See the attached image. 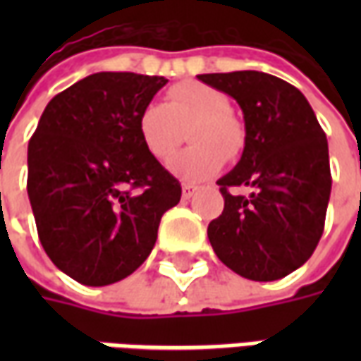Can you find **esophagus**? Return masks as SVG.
<instances>
[{"instance_id": "esophagus-1", "label": "esophagus", "mask_w": 361, "mask_h": 361, "mask_svg": "<svg viewBox=\"0 0 361 361\" xmlns=\"http://www.w3.org/2000/svg\"><path fill=\"white\" fill-rule=\"evenodd\" d=\"M181 191H183V197H185V199H191L193 193L197 191V188L195 185H191V183H183V185H181Z\"/></svg>"}]
</instances>
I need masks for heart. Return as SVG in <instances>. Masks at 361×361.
<instances>
[{
	"label": "heart",
	"instance_id": "heart-1",
	"mask_svg": "<svg viewBox=\"0 0 361 361\" xmlns=\"http://www.w3.org/2000/svg\"><path fill=\"white\" fill-rule=\"evenodd\" d=\"M189 129L195 145L172 158L170 170L185 181H203L219 172L226 157H235L243 145V131L230 114L224 92L204 82H180L168 90V104L149 102L137 119V131L150 157L166 162L181 141V127Z\"/></svg>",
	"mask_w": 361,
	"mask_h": 361
}]
</instances>
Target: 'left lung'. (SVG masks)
Segmentation results:
<instances>
[{
  "label": "left lung",
  "mask_w": 361,
  "mask_h": 361,
  "mask_svg": "<svg viewBox=\"0 0 361 361\" xmlns=\"http://www.w3.org/2000/svg\"><path fill=\"white\" fill-rule=\"evenodd\" d=\"M240 104L245 121L242 158L216 183L224 211L209 224L216 257L240 276L271 282L286 276L317 247L331 166L325 131L300 90L261 71L197 77ZM247 185L250 197L227 189Z\"/></svg>",
  "instance_id": "obj_1"
}]
</instances>
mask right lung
Returning <instances> with one entry per match:
<instances>
[{"mask_svg":"<svg viewBox=\"0 0 361 361\" xmlns=\"http://www.w3.org/2000/svg\"><path fill=\"white\" fill-rule=\"evenodd\" d=\"M168 79L102 71L51 98L28 142L27 191L51 263L87 286L137 271L181 185L142 147L139 111Z\"/></svg>","mask_w":361,"mask_h":361,"instance_id":"1","label":"right lung"}]
</instances>
